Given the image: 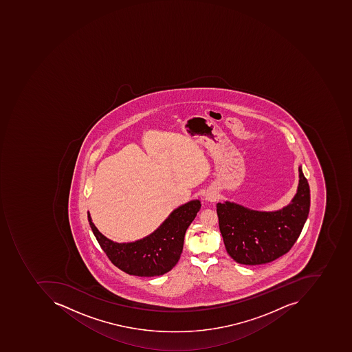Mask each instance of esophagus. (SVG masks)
Wrapping results in <instances>:
<instances>
[{"label":"esophagus","mask_w":352,"mask_h":352,"mask_svg":"<svg viewBox=\"0 0 352 352\" xmlns=\"http://www.w3.org/2000/svg\"><path fill=\"white\" fill-rule=\"evenodd\" d=\"M217 195L214 192H207L205 195V200L209 201V202H214L216 201Z\"/></svg>","instance_id":"esophagus-1"}]
</instances>
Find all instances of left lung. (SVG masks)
<instances>
[{"mask_svg":"<svg viewBox=\"0 0 352 352\" xmlns=\"http://www.w3.org/2000/svg\"><path fill=\"white\" fill-rule=\"evenodd\" d=\"M291 203L276 212H258L234 202L218 203L217 214L228 255L241 265L274 261L292 248L310 210V187L299 166Z\"/></svg>","mask_w":352,"mask_h":352,"instance_id":"obj_1","label":"left lung"}]
</instances>
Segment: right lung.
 Wrapping results in <instances>:
<instances>
[{"label":"right lung","instance_id":"add662e5","mask_svg":"<svg viewBox=\"0 0 352 352\" xmlns=\"http://www.w3.org/2000/svg\"><path fill=\"white\" fill-rule=\"evenodd\" d=\"M201 208L199 200L175 209L157 230L147 237L129 243H118L104 237L90 212L87 219L100 248L115 267L129 275L153 277L170 271L181 257L185 232Z\"/></svg>","mask_w":352,"mask_h":352}]
</instances>
